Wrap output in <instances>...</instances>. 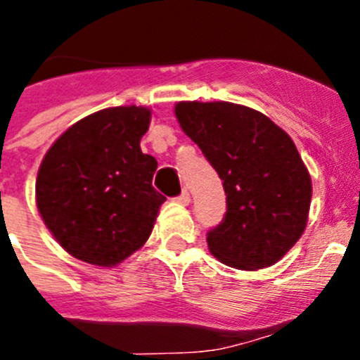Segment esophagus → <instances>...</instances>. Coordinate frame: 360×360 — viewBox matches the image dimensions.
Returning a JSON list of instances; mask_svg holds the SVG:
<instances>
[{
    "label": "esophagus",
    "mask_w": 360,
    "mask_h": 360,
    "mask_svg": "<svg viewBox=\"0 0 360 360\" xmlns=\"http://www.w3.org/2000/svg\"><path fill=\"white\" fill-rule=\"evenodd\" d=\"M176 200L181 206H188V204H190V193H188V190H183V193H181Z\"/></svg>",
    "instance_id": "34e87169"
}]
</instances>
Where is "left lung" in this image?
<instances>
[{
    "instance_id": "obj_1",
    "label": "left lung",
    "mask_w": 360,
    "mask_h": 360,
    "mask_svg": "<svg viewBox=\"0 0 360 360\" xmlns=\"http://www.w3.org/2000/svg\"><path fill=\"white\" fill-rule=\"evenodd\" d=\"M174 113L224 181L227 211L207 233L211 254L247 271L281 261L304 234L312 197L290 134L264 113L227 101H179Z\"/></svg>"
}]
</instances>
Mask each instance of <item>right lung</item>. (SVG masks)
I'll return each mask as SVG.
<instances>
[{
	"label": "right lung",
	"mask_w": 360,
	"mask_h": 360,
	"mask_svg": "<svg viewBox=\"0 0 360 360\" xmlns=\"http://www.w3.org/2000/svg\"><path fill=\"white\" fill-rule=\"evenodd\" d=\"M147 106H115L63 131L44 156L37 210L60 247L94 266L112 268L142 248L165 197L153 188L158 161L140 149Z\"/></svg>",
	"instance_id": "right-lung-1"
}]
</instances>
